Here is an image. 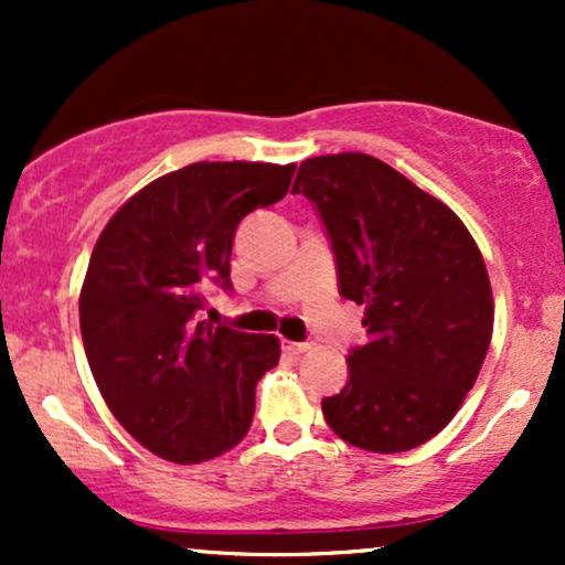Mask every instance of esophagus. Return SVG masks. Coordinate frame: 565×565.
<instances>
[{
	"mask_svg": "<svg viewBox=\"0 0 565 565\" xmlns=\"http://www.w3.org/2000/svg\"><path fill=\"white\" fill-rule=\"evenodd\" d=\"M284 350H287L289 355H302V353H308L310 345L308 342H284Z\"/></svg>",
	"mask_w": 565,
	"mask_h": 565,
	"instance_id": "1",
	"label": "esophagus"
}]
</instances>
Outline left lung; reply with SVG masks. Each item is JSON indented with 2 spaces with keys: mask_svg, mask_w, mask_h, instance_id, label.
Here are the masks:
<instances>
[{
  "mask_svg": "<svg viewBox=\"0 0 565 565\" xmlns=\"http://www.w3.org/2000/svg\"><path fill=\"white\" fill-rule=\"evenodd\" d=\"M291 193L327 225L345 300L364 305L366 345L348 385L321 401L359 449H417L476 385L494 329V295L476 238L444 201L369 153L305 159Z\"/></svg>",
  "mask_w": 565,
  "mask_h": 565,
  "instance_id": "left-lung-1",
  "label": "left lung"
}]
</instances>
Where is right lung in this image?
Wrapping results in <instances>:
<instances>
[{
	"instance_id": "1",
	"label": "right lung",
	"mask_w": 565,
	"mask_h": 565,
	"mask_svg": "<svg viewBox=\"0 0 565 565\" xmlns=\"http://www.w3.org/2000/svg\"><path fill=\"white\" fill-rule=\"evenodd\" d=\"M295 167L196 161L140 188L97 236L79 295L84 353L119 425L161 459L206 462L249 430L278 337L196 313L206 284L231 287L236 225L287 196Z\"/></svg>"
}]
</instances>
